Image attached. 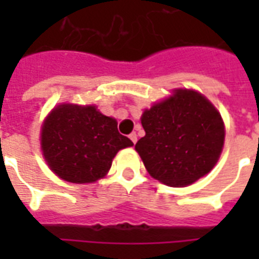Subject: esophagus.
<instances>
[{"label":"esophagus","instance_id":"esophagus-1","mask_svg":"<svg viewBox=\"0 0 259 259\" xmlns=\"http://www.w3.org/2000/svg\"><path fill=\"white\" fill-rule=\"evenodd\" d=\"M129 138L132 140V142H133V144H136V142H137V134H136V133L130 134Z\"/></svg>","mask_w":259,"mask_h":259}]
</instances>
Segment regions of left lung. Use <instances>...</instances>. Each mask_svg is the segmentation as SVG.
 <instances>
[{"label":"left lung","instance_id":"1","mask_svg":"<svg viewBox=\"0 0 259 259\" xmlns=\"http://www.w3.org/2000/svg\"><path fill=\"white\" fill-rule=\"evenodd\" d=\"M145 137L136 150L149 175L172 187H184L212 169L225 142L221 114L203 95L176 90L172 97L145 110Z\"/></svg>","mask_w":259,"mask_h":259}]
</instances>
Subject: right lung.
Wrapping results in <instances>:
<instances>
[{
	"instance_id": "obj_1",
	"label": "right lung",
	"mask_w": 259,
	"mask_h": 259,
	"mask_svg": "<svg viewBox=\"0 0 259 259\" xmlns=\"http://www.w3.org/2000/svg\"><path fill=\"white\" fill-rule=\"evenodd\" d=\"M133 145L117 129V121L95 106L60 105L44 122L41 149L60 179L83 184L99 180L119 149Z\"/></svg>"
}]
</instances>
